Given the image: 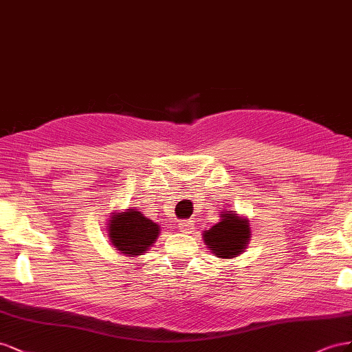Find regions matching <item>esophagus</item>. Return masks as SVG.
Wrapping results in <instances>:
<instances>
[{"mask_svg": "<svg viewBox=\"0 0 352 352\" xmlns=\"http://www.w3.org/2000/svg\"><path fill=\"white\" fill-rule=\"evenodd\" d=\"M193 226H195L193 221H190V219L188 221H182V223L178 224V230L182 233H190V232H192Z\"/></svg>", "mask_w": 352, "mask_h": 352, "instance_id": "1", "label": "esophagus"}]
</instances>
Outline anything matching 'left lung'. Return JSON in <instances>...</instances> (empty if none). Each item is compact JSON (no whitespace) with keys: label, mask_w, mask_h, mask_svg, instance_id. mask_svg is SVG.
Masks as SVG:
<instances>
[{"label":"left lung","mask_w":352,"mask_h":352,"mask_svg":"<svg viewBox=\"0 0 352 352\" xmlns=\"http://www.w3.org/2000/svg\"><path fill=\"white\" fill-rule=\"evenodd\" d=\"M250 237V227L246 218L233 210L221 212V221L204 232V242L215 256L223 259L236 258L243 252Z\"/></svg>","instance_id":"1"}]
</instances>
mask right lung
Returning <instances> with one entry per match:
<instances>
[{"mask_svg": "<svg viewBox=\"0 0 352 352\" xmlns=\"http://www.w3.org/2000/svg\"><path fill=\"white\" fill-rule=\"evenodd\" d=\"M107 226L112 245L126 256L142 255L159 236V226L135 209L115 212Z\"/></svg>", "mask_w": 352, "mask_h": 352, "instance_id": "right-lung-1", "label": "right lung"}]
</instances>
